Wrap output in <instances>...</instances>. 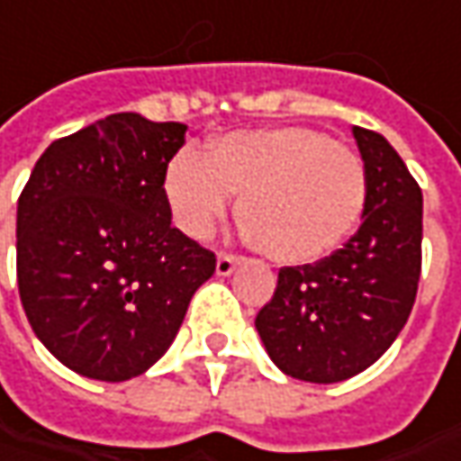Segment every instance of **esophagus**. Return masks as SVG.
Here are the masks:
<instances>
[{
	"label": "esophagus",
	"mask_w": 461,
	"mask_h": 461,
	"mask_svg": "<svg viewBox=\"0 0 461 461\" xmlns=\"http://www.w3.org/2000/svg\"><path fill=\"white\" fill-rule=\"evenodd\" d=\"M240 263H242V258H240V255L219 252V258H216V273H219V276H230L231 270L237 268Z\"/></svg>",
	"instance_id": "1"
}]
</instances>
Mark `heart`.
<instances>
[{
  "mask_svg": "<svg viewBox=\"0 0 461 461\" xmlns=\"http://www.w3.org/2000/svg\"><path fill=\"white\" fill-rule=\"evenodd\" d=\"M237 201L252 248L276 263H312L338 250L361 221L369 172L358 151L325 131L281 126L180 151L165 170V198L177 227L206 240Z\"/></svg>",
  "mask_w": 461,
  "mask_h": 461,
  "instance_id": "heart-1",
  "label": "heart"
}]
</instances>
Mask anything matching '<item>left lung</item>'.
Instances as JSON below:
<instances>
[{
    "label": "left lung",
    "instance_id": "obj_1",
    "mask_svg": "<svg viewBox=\"0 0 461 461\" xmlns=\"http://www.w3.org/2000/svg\"><path fill=\"white\" fill-rule=\"evenodd\" d=\"M353 139L369 172L361 227L328 258L278 270L255 317L273 364L314 384L369 369L405 328L420 278V188L382 133L353 126Z\"/></svg>",
    "mask_w": 461,
    "mask_h": 461
}]
</instances>
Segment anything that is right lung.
<instances>
[{"mask_svg": "<svg viewBox=\"0 0 461 461\" xmlns=\"http://www.w3.org/2000/svg\"><path fill=\"white\" fill-rule=\"evenodd\" d=\"M183 123L113 113L41 154L17 201V286L71 371L126 382L157 364L216 255L172 227L165 170Z\"/></svg>", "mask_w": 461, "mask_h": 461, "instance_id": "add662e5", "label": "right lung"}]
</instances>
